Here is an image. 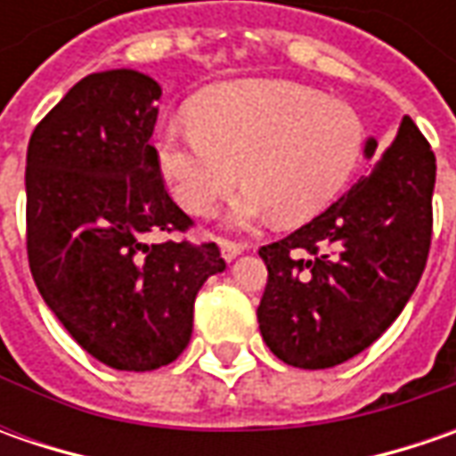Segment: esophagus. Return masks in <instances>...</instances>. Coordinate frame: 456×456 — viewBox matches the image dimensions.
Segmentation results:
<instances>
[{
	"mask_svg": "<svg viewBox=\"0 0 456 456\" xmlns=\"http://www.w3.org/2000/svg\"><path fill=\"white\" fill-rule=\"evenodd\" d=\"M243 254V246L240 243H233V240H220V256L225 261H233L236 256Z\"/></svg>",
	"mask_w": 456,
	"mask_h": 456,
	"instance_id": "obj_1",
	"label": "esophagus"
}]
</instances>
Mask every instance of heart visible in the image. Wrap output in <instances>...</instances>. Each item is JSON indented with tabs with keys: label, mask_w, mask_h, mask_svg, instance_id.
Returning a JSON list of instances; mask_svg holds the SVG:
<instances>
[{
	"label": "heart",
	"mask_w": 456,
	"mask_h": 456,
	"mask_svg": "<svg viewBox=\"0 0 456 456\" xmlns=\"http://www.w3.org/2000/svg\"><path fill=\"white\" fill-rule=\"evenodd\" d=\"M190 124L159 132V169L195 216H210L243 177L248 187L228 213L238 228L272 216L314 218L350 180L365 147L362 118L350 103L284 78L216 83L190 103Z\"/></svg>",
	"instance_id": "b5f03b06"
}]
</instances>
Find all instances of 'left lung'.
I'll use <instances>...</instances> for the list:
<instances>
[{"instance_id":"left-lung-1","label":"left lung","mask_w":456,"mask_h":456,"mask_svg":"<svg viewBox=\"0 0 456 456\" xmlns=\"http://www.w3.org/2000/svg\"><path fill=\"white\" fill-rule=\"evenodd\" d=\"M368 172L322 216L264 246L258 330L273 355L305 370L355 358L395 322L427 266L436 159L403 116L386 150L365 139Z\"/></svg>"}]
</instances>
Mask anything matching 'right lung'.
<instances>
[{
	"instance_id": "right-lung-1",
	"label": "right lung",
	"mask_w": 456,
	"mask_h": 456,
	"mask_svg": "<svg viewBox=\"0 0 456 456\" xmlns=\"http://www.w3.org/2000/svg\"><path fill=\"white\" fill-rule=\"evenodd\" d=\"M159 83L132 68L78 80L27 147V256L45 305L116 370H157L192 335L195 297L225 272L216 243L154 240L192 220L167 195Z\"/></svg>"
}]
</instances>
